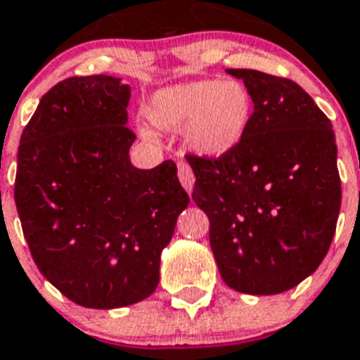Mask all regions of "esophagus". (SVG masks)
<instances>
[{
    "instance_id": "34e87169",
    "label": "esophagus",
    "mask_w": 360,
    "mask_h": 360,
    "mask_svg": "<svg viewBox=\"0 0 360 360\" xmlns=\"http://www.w3.org/2000/svg\"><path fill=\"white\" fill-rule=\"evenodd\" d=\"M177 176H179V181H181V184H183V188L186 190L188 193L192 192L193 183H195V177H193V172H192V168H190L188 162H184V161L177 162Z\"/></svg>"
}]
</instances>
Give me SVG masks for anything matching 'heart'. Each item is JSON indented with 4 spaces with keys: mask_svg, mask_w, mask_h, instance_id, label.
<instances>
[{
    "mask_svg": "<svg viewBox=\"0 0 360 360\" xmlns=\"http://www.w3.org/2000/svg\"><path fill=\"white\" fill-rule=\"evenodd\" d=\"M254 94L239 79H199L167 86L152 96L150 123L165 132H184L205 158H223L243 143L254 121ZM145 139L154 134L141 128Z\"/></svg>",
    "mask_w": 360,
    "mask_h": 360,
    "instance_id": "b5f03b06",
    "label": "heart"
}]
</instances>
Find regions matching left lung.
I'll return each instance as SVG.
<instances>
[{
  "label": "left lung",
  "mask_w": 360,
  "mask_h": 360,
  "mask_svg": "<svg viewBox=\"0 0 360 360\" xmlns=\"http://www.w3.org/2000/svg\"><path fill=\"white\" fill-rule=\"evenodd\" d=\"M252 90L254 121L223 158L186 155L192 199L210 219V246L224 283L275 295L326 257L340 210L335 134L314 99L286 77L228 68Z\"/></svg>",
  "instance_id": "8db88e82"
}]
</instances>
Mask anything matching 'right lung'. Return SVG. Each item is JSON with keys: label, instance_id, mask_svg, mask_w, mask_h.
<instances>
[{"label": "right lung", "instance_id": "obj_1", "mask_svg": "<svg viewBox=\"0 0 360 360\" xmlns=\"http://www.w3.org/2000/svg\"><path fill=\"white\" fill-rule=\"evenodd\" d=\"M130 86L68 77L21 134L14 199L34 262L67 299L110 310L154 293L162 248L190 198L174 161L130 162Z\"/></svg>", "mask_w": 360, "mask_h": 360}]
</instances>
